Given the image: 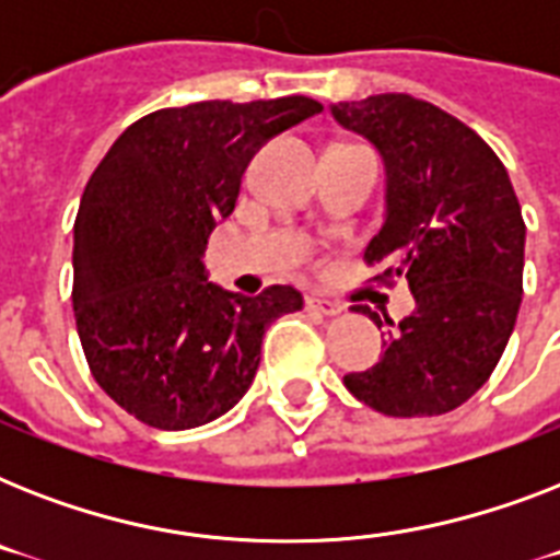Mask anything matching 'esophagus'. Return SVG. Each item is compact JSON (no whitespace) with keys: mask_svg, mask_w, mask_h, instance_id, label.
<instances>
[{"mask_svg":"<svg viewBox=\"0 0 560 560\" xmlns=\"http://www.w3.org/2000/svg\"><path fill=\"white\" fill-rule=\"evenodd\" d=\"M305 307L311 311V314H319V316L342 314L340 302H331V299H323V296H305Z\"/></svg>","mask_w":560,"mask_h":560,"instance_id":"obj_1","label":"esophagus"}]
</instances>
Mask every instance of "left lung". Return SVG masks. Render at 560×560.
I'll use <instances>...</instances> for the list:
<instances>
[{
    "label": "left lung",
    "instance_id": "obj_1",
    "mask_svg": "<svg viewBox=\"0 0 560 560\" xmlns=\"http://www.w3.org/2000/svg\"><path fill=\"white\" fill-rule=\"evenodd\" d=\"M331 116L377 148L386 168V218L369 241L374 279H404L416 311L389 325L381 360L342 377L383 416H444L491 377L523 296L521 202L497 153L459 118L404 92L340 101Z\"/></svg>",
    "mask_w": 560,
    "mask_h": 560
}]
</instances>
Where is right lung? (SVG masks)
Here are the masks:
<instances>
[{"instance_id": "1", "label": "right lung", "mask_w": 560, "mask_h": 560, "mask_svg": "<svg viewBox=\"0 0 560 560\" xmlns=\"http://www.w3.org/2000/svg\"><path fill=\"white\" fill-rule=\"evenodd\" d=\"M323 113L305 95L156 109L118 136L74 218L72 305L92 377L156 430L209 424L249 389L267 325L302 307L206 279L202 249L264 142Z\"/></svg>"}]
</instances>
